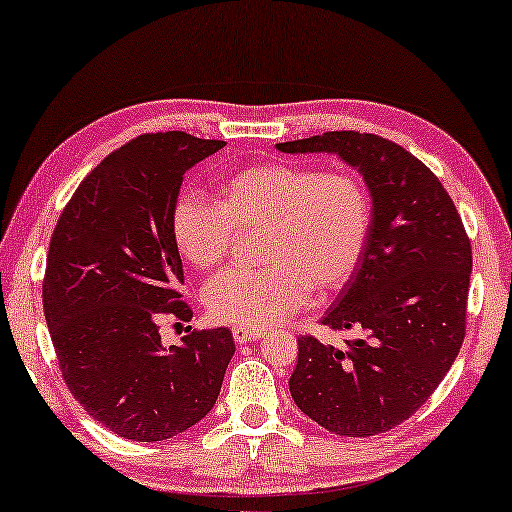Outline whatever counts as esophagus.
<instances>
[{
	"label": "esophagus",
	"mask_w": 512,
	"mask_h": 512,
	"mask_svg": "<svg viewBox=\"0 0 512 512\" xmlns=\"http://www.w3.org/2000/svg\"><path fill=\"white\" fill-rule=\"evenodd\" d=\"M258 338H263V331L245 329V326H233V340H236L238 345H247V342L258 340Z\"/></svg>",
	"instance_id": "esophagus-1"
}]
</instances>
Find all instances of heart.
<instances>
[{"mask_svg": "<svg viewBox=\"0 0 512 512\" xmlns=\"http://www.w3.org/2000/svg\"><path fill=\"white\" fill-rule=\"evenodd\" d=\"M372 201L349 172H320L292 161H265L231 174L220 204L195 192L172 206L170 231L179 254L199 270L229 256L236 229H261L263 270H226L208 283L215 320L265 329L311 299L345 286L370 238Z\"/></svg>", "mask_w": 512, "mask_h": 512, "instance_id": "1", "label": "heart"}]
</instances>
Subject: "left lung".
I'll return each mask as SVG.
<instances>
[{
  "instance_id": "8db88e82",
  "label": "left lung",
  "mask_w": 512,
  "mask_h": 512,
  "mask_svg": "<svg viewBox=\"0 0 512 512\" xmlns=\"http://www.w3.org/2000/svg\"><path fill=\"white\" fill-rule=\"evenodd\" d=\"M283 154H335L363 177L370 238L322 324L354 331L345 347L297 340L290 395L326 431L367 438L429 399L463 345L472 247L438 177L395 142L329 131L279 142Z\"/></svg>"
}]
</instances>
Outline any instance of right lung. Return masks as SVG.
<instances>
[{
  "label": "right lung",
  "mask_w": 512,
  "mask_h": 512,
  "mask_svg": "<svg viewBox=\"0 0 512 512\" xmlns=\"http://www.w3.org/2000/svg\"><path fill=\"white\" fill-rule=\"evenodd\" d=\"M224 145L183 131L127 142L81 181L49 242L43 306L63 381L120 438L167 440L204 420L236 354L224 326L170 347L158 333L167 313L192 317L170 231L183 174Z\"/></svg>",
  "instance_id": "obj_1"
}]
</instances>
